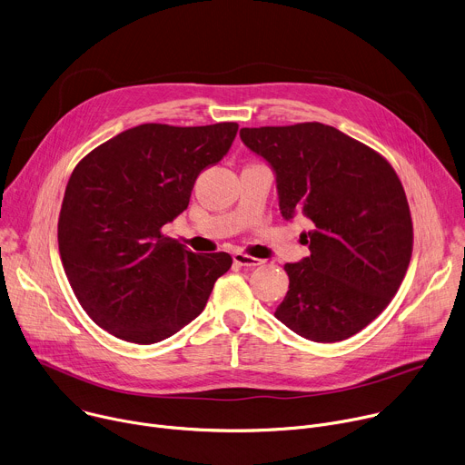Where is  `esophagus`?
<instances>
[{"label": "esophagus", "instance_id": "obj_1", "mask_svg": "<svg viewBox=\"0 0 465 465\" xmlns=\"http://www.w3.org/2000/svg\"><path fill=\"white\" fill-rule=\"evenodd\" d=\"M233 261H235L237 264H241V267H250V269H253V267H259V264L262 262L261 259H257V257H252V255H246V253H242V252H237V253H233Z\"/></svg>", "mask_w": 465, "mask_h": 465}]
</instances>
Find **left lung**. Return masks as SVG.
<instances>
[{"label":"left lung","instance_id":"1","mask_svg":"<svg viewBox=\"0 0 465 465\" xmlns=\"http://www.w3.org/2000/svg\"><path fill=\"white\" fill-rule=\"evenodd\" d=\"M242 143L276 173L282 215H303L311 255L287 262L274 316L312 342H339L373 322L412 257V217L393 167L335 126L241 128Z\"/></svg>","mask_w":465,"mask_h":465}]
</instances>
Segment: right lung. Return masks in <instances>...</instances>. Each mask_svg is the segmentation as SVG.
I'll list each match as a JSON object with an SVG mask.
<instances>
[{
  "mask_svg": "<svg viewBox=\"0 0 465 465\" xmlns=\"http://www.w3.org/2000/svg\"><path fill=\"white\" fill-rule=\"evenodd\" d=\"M237 128L145 123L74 169L58 217L60 259L79 303L110 335L134 344L174 335L230 271V253H193L162 228L187 208L196 176L226 156Z\"/></svg>",
  "mask_w": 465,
  "mask_h": 465,
  "instance_id": "obj_1",
  "label": "right lung"
}]
</instances>
